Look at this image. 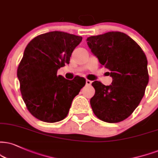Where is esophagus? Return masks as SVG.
I'll return each mask as SVG.
<instances>
[{"label":"esophagus","instance_id":"1","mask_svg":"<svg viewBox=\"0 0 158 158\" xmlns=\"http://www.w3.org/2000/svg\"><path fill=\"white\" fill-rule=\"evenodd\" d=\"M85 83H86V85H91L92 82H91V81H89V80H86V81H85Z\"/></svg>","mask_w":158,"mask_h":158}]
</instances>
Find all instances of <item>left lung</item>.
<instances>
[{"label": "left lung", "instance_id": "8db88e82", "mask_svg": "<svg viewBox=\"0 0 158 158\" xmlns=\"http://www.w3.org/2000/svg\"><path fill=\"white\" fill-rule=\"evenodd\" d=\"M91 51L109 69L111 85L94 81L93 112L103 122L116 123L139 106L149 82L147 59L139 44L124 33L111 31L87 38Z\"/></svg>", "mask_w": 158, "mask_h": 158}]
</instances>
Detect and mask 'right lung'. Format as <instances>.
Here are the masks:
<instances>
[{"label": "right lung", "instance_id": "obj_1", "mask_svg": "<svg viewBox=\"0 0 158 158\" xmlns=\"http://www.w3.org/2000/svg\"><path fill=\"white\" fill-rule=\"evenodd\" d=\"M81 36L62 31L39 35L25 48L17 68L23 100L29 112L42 122L54 123L67 116L72 102L85 84L83 77L72 81L57 75L69 64Z\"/></svg>", "mask_w": 158, "mask_h": 158}]
</instances>
